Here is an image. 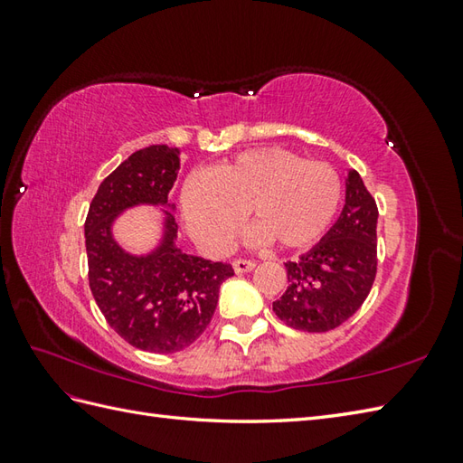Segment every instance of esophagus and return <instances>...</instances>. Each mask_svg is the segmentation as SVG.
I'll use <instances>...</instances> for the list:
<instances>
[{
    "label": "esophagus",
    "instance_id": "esophagus-1",
    "mask_svg": "<svg viewBox=\"0 0 463 463\" xmlns=\"http://www.w3.org/2000/svg\"><path fill=\"white\" fill-rule=\"evenodd\" d=\"M232 269L237 274H244V272H250L254 269V262L252 260H234L232 262Z\"/></svg>",
    "mask_w": 463,
    "mask_h": 463
}]
</instances>
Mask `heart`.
Returning a JSON list of instances; mask_svg holds the SVG:
<instances>
[{
    "instance_id": "b5f03b06",
    "label": "heart",
    "mask_w": 463,
    "mask_h": 463,
    "mask_svg": "<svg viewBox=\"0 0 463 463\" xmlns=\"http://www.w3.org/2000/svg\"><path fill=\"white\" fill-rule=\"evenodd\" d=\"M342 201L334 166L280 146H259L186 179L181 209L191 237L211 252L231 247L250 214L252 242L302 249L328 231Z\"/></svg>"
}]
</instances>
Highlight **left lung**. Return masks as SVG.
I'll use <instances>...</instances> for the list:
<instances>
[{
  "instance_id": "1",
  "label": "left lung",
  "mask_w": 463,
  "mask_h": 463,
  "mask_svg": "<svg viewBox=\"0 0 463 463\" xmlns=\"http://www.w3.org/2000/svg\"><path fill=\"white\" fill-rule=\"evenodd\" d=\"M338 221L297 262H287L288 288L272 310L290 328L328 332L366 300L376 279L378 206L362 176L348 171Z\"/></svg>"
}]
</instances>
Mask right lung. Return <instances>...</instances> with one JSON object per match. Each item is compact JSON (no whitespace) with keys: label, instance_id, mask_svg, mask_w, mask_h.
Returning a JSON list of instances; mask_svg holds the SVG:
<instances>
[{"label":"right lung","instance_id":"obj_1","mask_svg":"<svg viewBox=\"0 0 463 463\" xmlns=\"http://www.w3.org/2000/svg\"><path fill=\"white\" fill-rule=\"evenodd\" d=\"M181 169L179 146L151 145L133 153L99 184L85 221L90 287L109 326L131 346L179 352L201 336L232 267L186 254L176 244L169 193ZM151 205L163 212L162 232L145 253L127 251L114 224L127 210Z\"/></svg>","mask_w":463,"mask_h":463}]
</instances>
